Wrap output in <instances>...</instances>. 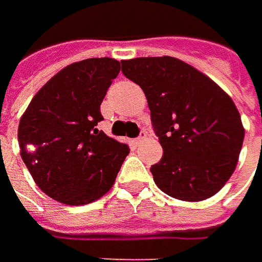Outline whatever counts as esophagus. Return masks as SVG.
Wrapping results in <instances>:
<instances>
[{"label": "esophagus", "instance_id": "1", "mask_svg": "<svg viewBox=\"0 0 262 262\" xmlns=\"http://www.w3.org/2000/svg\"><path fill=\"white\" fill-rule=\"evenodd\" d=\"M146 137H147L146 131H141V133H140V137H138V138H136L137 144H141V143H143V141L146 140Z\"/></svg>", "mask_w": 262, "mask_h": 262}]
</instances>
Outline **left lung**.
<instances>
[{"label": "left lung", "mask_w": 262, "mask_h": 262, "mask_svg": "<svg viewBox=\"0 0 262 262\" xmlns=\"http://www.w3.org/2000/svg\"><path fill=\"white\" fill-rule=\"evenodd\" d=\"M122 73L143 89L163 148L150 167L156 185L182 201L219 192L237 165L245 129L230 96L173 56L124 59Z\"/></svg>", "instance_id": "1"}]
</instances>
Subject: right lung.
<instances>
[{
  "label": "right lung",
  "mask_w": 262,
  "mask_h": 262,
  "mask_svg": "<svg viewBox=\"0 0 262 262\" xmlns=\"http://www.w3.org/2000/svg\"><path fill=\"white\" fill-rule=\"evenodd\" d=\"M121 70L112 58L70 64L42 87L18 124L20 155L36 185L67 206L93 203L112 188L129 153L97 124Z\"/></svg>",
  "instance_id": "1"
}]
</instances>
